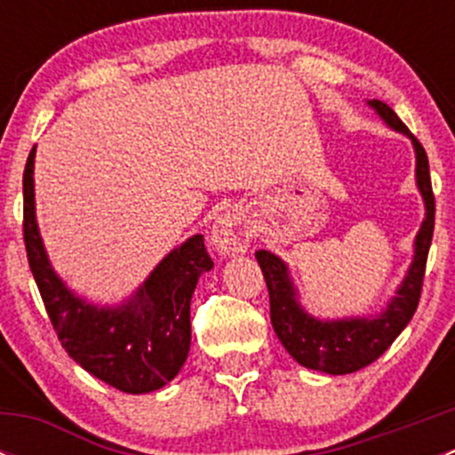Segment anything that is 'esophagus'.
<instances>
[{"instance_id": "esophagus-1", "label": "esophagus", "mask_w": 455, "mask_h": 455, "mask_svg": "<svg viewBox=\"0 0 455 455\" xmlns=\"http://www.w3.org/2000/svg\"><path fill=\"white\" fill-rule=\"evenodd\" d=\"M251 237H253V231L240 211H227L215 220L211 228V244L222 255L244 253L251 244Z\"/></svg>"}]
</instances>
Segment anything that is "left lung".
I'll return each mask as SVG.
<instances>
[{
    "instance_id": "8db88e82",
    "label": "left lung",
    "mask_w": 455,
    "mask_h": 455,
    "mask_svg": "<svg viewBox=\"0 0 455 455\" xmlns=\"http://www.w3.org/2000/svg\"><path fill=\"white\" fill-rule=\"evenodd\" d=\"M380 118L392 130L410 136L416 151V185L425 200V220L414 242V261L405 279L398 286L396 297L387 301V308L376 316H350V319H316L308 315L297 301V291L288 275V266L270 251H257V264L264 273L266 288L270 297V323L288 355L299 365L325 374H350L365 365L374 363L394 339L405 330L414 316L423 291L427 253L434 235L435 200L431 191L429 160L419 139L407 130L405 123L396 116L383 100H368Z\"/></svg>"
}]
</instances>
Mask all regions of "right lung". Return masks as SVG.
I'll list each match as a JSON object with an SVG mask.
<instances>
[{
  "label": "right lung",
  "mask_w": 455,
  "mask_h": 455,
  "mask_svg": "<svg viewBox=\"0 0 455 455\" xmlns=\"http://www.w3.org/2000/svg\"><path fill=\"white\" fill-rule=\"evenodd\" d=\"M32 172L35 147L24 169V242L32 277L61 346L81 368L121 392L164 387L189 355L196 283L213 268L204 237L194 235L173 249L125 304H87L59 279L45 255L35 218Z\"/></svg>",
  "instance_id": "obj_1"
}]
</instances>
